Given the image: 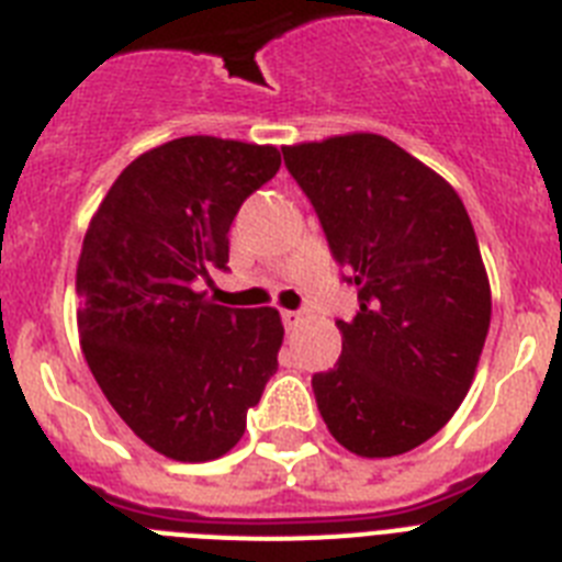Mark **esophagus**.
Wrapping results in <instances>:
<instances>
[{
	"label": "esophagus",
	"instance_id": "esophagus-1",
	"mask_svg": "<svg viewBox=\"0 0 562 562\" xmlns=\"http://www.w3.org/2000/svg\"><path fill=\"white\" fill-rule=\"evenodd\" d=\"M281 321H284L286 329H295V326L304 324V315L301 312H292V310H284L281 312Z\"/></svg>",
	"mask_w": 562,
	"mask_h": 562
}]
</instances>
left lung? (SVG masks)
Instances as JSON below:
<instances>
[{
	"mask_svg": "<svg viewBox=\"0 0 562 562\" xmlns=\"http://www.w3.org/2000/svg\"><path fill=\"white\" fill-rule=\"evenodd\" d=\"M349 270L360 310L342 355L312 376L329 434L391 459L439 434L473 385L493 295L473 222L445 177L371 132L281 146Z\"/></svg>",
	"mask_w": 562,
	"mask_h": 562,
	"instance_id": "8db88e82",
	"label": "left lung"
}]
</instances>
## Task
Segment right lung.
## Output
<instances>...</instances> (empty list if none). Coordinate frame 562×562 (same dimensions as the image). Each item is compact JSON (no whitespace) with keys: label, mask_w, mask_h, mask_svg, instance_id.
I'll list each match as a JSON object with an SVG mask.
<instances>
[{"label":"right lung","mask_w":562,"mask_h":562,"mask_svg":"<svg viewBox=\"0 0 562 562\" xmlns=\"http://www.w3.org/2000/svg\"><path fill=\"white\" fill-rule=\"evenodd\" d=\"M278 166L276 146L177 137L128 162L87 227L81 351L109 405L166 459L236 448L278 369V310H227L196 290L227 265L233 216Z\"/></svg>","instance_id":"obj_1"}]
</instances>
